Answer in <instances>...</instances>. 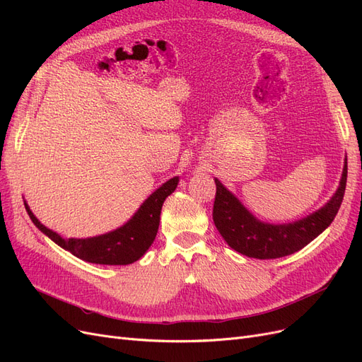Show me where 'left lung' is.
<instances>
[{
    "instance_id": "obj_1",
    "label": "left lung",
    "mask_w": 362,
    "mask_h": 362,
    "mask_svg": "<svg viewBox=\"0 0 362 362\" xmlns=\"http://www.w3.org/2000/svg\"><path fill=\"white\" fill-rule=\"evenodd\" d=\"M347 158L338 189L319 210L290 223H267L252 214L234 193L214 178L213 221L229 247L249 258L272 259L294 254L320 235L337 216L344 198Z\"/></svg>"
}]
</instances>
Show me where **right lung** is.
<instances>
[{"label": "right lung", "mask_w": 362, "mask_h": 362, "mask_svg": "<svg viewBox=\"0 0 362 362\" xmlns=\"http://www.w3.org/2000/svg\"><path fill=\"white\" fill-rule=\"evenodd\" d=\"M178 182L180 177H173L160 185L139 206L134 216L120 228H116L115 231L87 238H63L39 222V218L30 210L27 201H24V205L39 231L64 250L71 252L74 257L93 262V264L127 266L144 257L151 245L154 243L160 225L161 206L168 196L177 189Z\"/></svg>", "instance_id": "1"}]
</instances>
